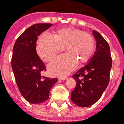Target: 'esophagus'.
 <instances>
[{"label": "esophagus", "instance_id": "1", "mask_svg": "<svg viewBox=\"0 0 124 124\" xmlns=\"http://www.w3.org/2000/svg\"><path fill=\"white\" fill-rule=\"evenodd\" d=\"M67 78H67L66 77H60L59 78V80H65Z\"/></svg>", "mask_w": 124, "mask_h": 124}]
</instances>
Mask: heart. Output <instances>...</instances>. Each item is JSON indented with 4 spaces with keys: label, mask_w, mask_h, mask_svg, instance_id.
<instances>
[{
    "label": "heart",
    "mask_w": 124,
    "mask_h": 124,
    "mask_svg": "<svg viewBox=\"0 0 124 124\" xmlns=\"http://www.w3.org/2000/svg\"><path fill=\"white\" fill-rule=\"evenodd\" d=\"M95 43L93 36L75 28L61 29L54 36L44 33L37 43V53L44 61H51L64 47L66 54L58 56L48 65L52 75L64 77L74 70L79 64H84L91 58Z\"/></svg>",
    "instance_id": "heart-1"
}]
</instances>
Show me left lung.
<instances>
[{"label":"left lung","instance_id":"left-lung-1","mask_svg":"<svg viewBox=\"0 0 124 124\" xmlns=\"http://www.w3.org/2000/svg\"><path fill=\"white\" fill-rule=\"evenodd\" d=\"M93 35L96 41L95 54L72 76L77 84L71 92V100L81 107H89L99 100L109 83L112 66L109 44L97 31L93 30Z\"/></svg>","mask_w":124,"mask_h":124}]
</instances>
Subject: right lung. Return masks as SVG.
I'll return each mask as SVG.
<instances>
[{"label": "right lung", "mask_w": 124, "mask_h": 124, "mask_svg": "<svg viewBox=\"0 0 124 124\" xmlns=\"http://www.w3.org/2000/svg\"><path fill=\"white\" fill-rule=\"evenodd\" d=\"M52 26V23H36L28 28L15 42L11 67L19 90L23 98L33 104L49 99L52 87L57 78L42 76L46 68L36 52L38 36Z\"/></svg>", "instance_id": "obj_1"}]
</instances>
